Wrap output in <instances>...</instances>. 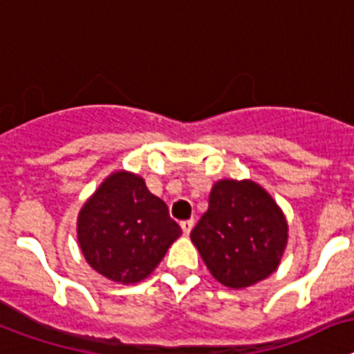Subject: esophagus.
<instances>
[{
    "mask_svg": "<svg viewBox=\"0 0 354 354\" xmlns=\"http://www.w3.org/2000/svg\"><path fill=\"white\" fill-rule=\"evenodd\" d=\"M192 228H194V219L181 221V230H183V233H185V235H189V233L192 232Z\"/></svg>",
    "mask_w": 354,
    "mask_h": 354,
    "instance_id": "obj_1",
    "label": "esophagus"
}]
</instances>
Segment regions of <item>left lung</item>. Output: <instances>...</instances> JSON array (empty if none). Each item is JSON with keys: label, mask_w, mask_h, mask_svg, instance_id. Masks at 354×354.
Here are the masks:
<instances>
[{"label": "left lung", "mask_w": 354, "mask_h": 354, "mask_svg": "<svg viewBox=\"0 0 354 354\" xmlns=\"http://www.w3.org/2000/svg\"><path fill=\"white\" fill-rule=\"evenodd\" d=\"M281 208L251 180H221L190 241L219 283L245 288L270 276L287 248Z\"/></svg>", "instance_id": "8db88e82"}]
</instances>
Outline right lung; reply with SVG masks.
<instances>
[{"mask_svg":"<svg viewBox=\"0 0 354 354\" xmlns=\"http://www.w3.org/2000/svg\"><path fill=\"white\" fill-rule=\"evenodd\" d=\"M78 244L104 278L139 283L162 262L181 228L139 174L112 173L78 214Z\"/></svg>","mask_w":354,"mask_h":354,"instance_id":"obj_1","label":"right lung"}]
</instances>
